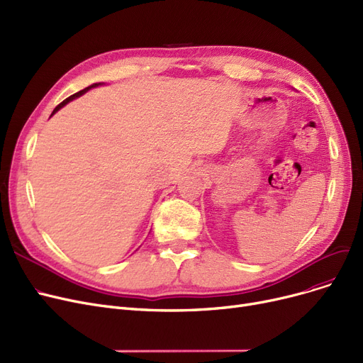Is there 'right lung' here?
I'll use <instances>...</instances> for the list:
<instances>
[{"instance_id": "right-lung-1", "label": "right lung", "mask_w": 363, "mask_h": 363, "mask_svg": "<svg viewBox=\"0 0 363 363\" xmlns=\"http://www.w3.org/2000/svg\"><path fill=\"white\" fill-rule=\"evenodd\" d=\"M96 86H98V84H91V86H89V87H86V89H83V90H80V91H77V93H74V94H72V96L67 98V99H65L64 102H60V104H59V105H57V106H56V108L53 109V113H52V116H53V114H55V113L57 111V109H60L62 106H64L65 104H68L69 101H72V99H75V98H78V96H82V94H83V93H86V91H87L89 89H91V87H96Z\"/></svg>"}]
</instances>
